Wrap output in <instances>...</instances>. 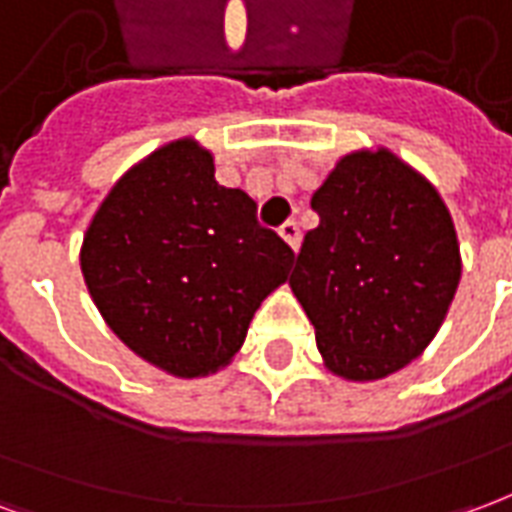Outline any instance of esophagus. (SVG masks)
<instances>
[{"instance_id":"obj_1","label":"esophagus","mask_w":512,"mask_h":512,"mask_svg":"<svg viewBox=\"0 0 512 512\" xmlns=\"http://www.w3.org/2000/svg\"><path fill=\"white\" fill-rule=\"evenodd\" d=\"M279 235H282V238L288 241V246L293 249V252H296V249L301 246V230H299V224H296V222L282 224V227H279Z\"/></svg>"}]
</instances>
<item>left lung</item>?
<instances>
[{"label":"left lung","mask_w":512,"mask_h":512,"mask_svg":"<svg viewBox=\"0 0 512 512\" xmlns=\"http://www.w3.org/2000/svg\"><path fill=\"white\" fill-rule=\"evenodd\" d=\"M290 288L334 376L403 370L439 332L461 282L455 224L439 191L386 150H356L312 194Z\"/></svg>","instance_id":"8db88e82"}]
</instances>
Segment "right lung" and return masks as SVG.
<instances>
[{
	"label": "right lung",
	"instance_id": "obj_1",
	"mask_svg": "<svg viewBox=\"0 0 512 512\" xmlns=\"http://www.w3.org/2000/svg\"><path fill=\"white\" fill-rule=\"evenodd\" d=\"M255 200L213 178L194 139L158 147L117 180L84 233L82 274L109 329L150 365L200 378L230 365L293 249Z\"/></svg>",
	"mask_w": 512,
	"mask_h": 512
}]
</instances>
